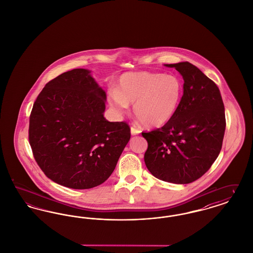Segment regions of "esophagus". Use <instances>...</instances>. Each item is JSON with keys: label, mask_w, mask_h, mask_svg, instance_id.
<instances>
[{"label": "esophagus", "mask_w": 253, "mask_h": 253, "mask_svg": "<svg viewBox=\"0 0 253 253\" xmlns=\"http://www.w3.org/2000/svg\"><path fill=\"white\" fill-rule=\"evenodd\" d=\"M140 132V130L138 129V128H136L135 126H132L131 127V133H132V135H136V134H138Z\"/></svg>", "instance_id": "34e87169"}]
</instances>
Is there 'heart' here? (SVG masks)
<instances>
[{
	"label": "heart",
	"mask_w": 253,
	"mask_h": 253,
	"mask_svg": "<svg viewBox=\"0 0 253 253\" xmlns=\"http://www.w3.org/2000/svg\"><path fill=\"white\" fill-rule=\"evenodd\" d=\"M183 94L180 79L171 74L126 73L119 81V87L108 91L111 107L125 114L129 103L133 104L134 116L148 127H159L175 115Z\"/></svg>",
	"instance_id": "obj_1"
}]
</instances>
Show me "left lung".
<instances>
[{
	"instance_id": "1",
	"label": "left lung",
	"mask_w": 253,
	"mask_h": 253,
	"mask_svg": "<svg viewBox=\"0 0 253 253\" xmlns=\"http://www.w3.org/2000/svg\"><path fill=\"white\" fill-rule=\"evenodd\" d=\"M180 73L184 92L173 118L161 128L142 132L144 161L160 180L188 184L215 161L226 129L225 107L217 85L188 61L166 64Z\"/></svg>"
}]
</instances>
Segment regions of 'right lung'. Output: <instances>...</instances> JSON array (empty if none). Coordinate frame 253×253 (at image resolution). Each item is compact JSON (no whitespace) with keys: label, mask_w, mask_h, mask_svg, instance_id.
Here are the masks:
<instances>
[{"label":"right lung","mask_w":253,"mask_h":253,"mask_svg":"<svg viewBox=\"0 0 253 253\" xmlns=\"http://www.w3.org/2000/svg\"><path fill=\"white\" fill-rule=\"evenodd\" d=\"M106 93L90 71L73 69L47 83L29 118L28 139L37 164L61 186L84 190L112 174L131 137L127 122L103 117Z\"/></svg>","instance_id":"obj_1"}]
</instances>
